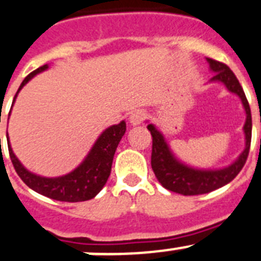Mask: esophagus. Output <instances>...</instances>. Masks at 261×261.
<instances>
[{
	"mask_svg": "<svg viewBox=\"0 0 261 261\" xmlns=\"http://www.w3.org/2000/svg\"><path fill=\"white\" fill-rule=\"evenodd\" d=\"M144 117H146V113L143 110H135V112H133L130 114L128 121H130V123L133 126H138V124H140L144 121Z\"/></svg>",
	"mask_w": 261,
	"mask_h": 261,
	"instance_id": "esophagus-1",
	"label": "esophagus"
}]
</instances>
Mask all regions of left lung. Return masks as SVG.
<instances>
[{
	"instance_id": "1",
	"label": "left lung",
	"mask_w": 261,
	"mask_h": 261,
	"mask_svg": "<svg viewBox=\"0 0 261 261\" xmlns=\"http://www.w3.org/2000/svg\"><path fill=\"white\" fill-rule=\"evenodd\" d=\"M209 63L210 71L214 72V76L210 79L209 83H221L226 87L230 93H234L242 101V105L246 112V122L243 126L244 133V149L242 151L235 162L231 163L227 167L219 169H201L194 168L178 160L171 147L168 146L167 140L162 131L156 128L155 124L148 122V131L152 135V155H151V165L153 173L159 182L165 189L182 194V196H197L205 194L225 187L230 181L234 180L238 176L247 156L250 152L251 135H252V118H251V109L248 101L246 98L243 89L240 87L239 81L232 73L230 68L223 63H219L213 59H206Z\"/></svg>"
}]
</instances>
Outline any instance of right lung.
Listing matches in <instances>:
<instances>
[{
  "label": "right lung",
  "instance_id": "add662e5",
  "mask_svg": "<svg viewBox=\"0 0 261 261\" xmlns=\"http://www.w3.org/2000/svg\"><path fill=\"white\" fill-rule=\"evenodd\" d=\"M46 69H48V64L43 65V67L31 72L22 81L21 87H19L14 97L13 105H14L19 90L34 76L46 71ZM124 133H126V122L124 121L106 128L97 138L93 147L90 148L89 153L85 156L80 165L69 173L64 174V176H59V177H43V176L33 173V172L24 168L23 164L18 160V158L13 152L8 135L9 155H10L11 163L14 165L18 176L22 178V181L27 187L35 190L36 193L49 197V198L56 199V201L81 202V201H88V199L96 197L101 192V189L105 187L106 181L110 176V171H112L115 149H117Z\"/></svg>",
  "mask_w": 261,
  "mask_h": 261
}]
</instances>
